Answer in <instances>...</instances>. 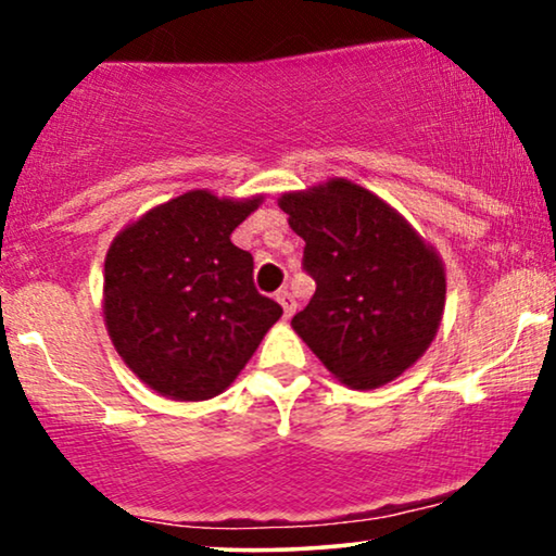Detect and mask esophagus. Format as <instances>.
<instances>
[{"label": "esophagus", "instance_id": "obj_1", "mask_svg": "<svg viewBox=\"0 0 556 556\" xmlns=\"http://www.w3.org/2000/svg\"><path fill=\"white\" fill-rule=\"evenodd\" d=\"M276 299H278V303L280 306H283V314H286V318H291L293 316V311H295V299L291 295V291H278L276 293Z\"/></svg>", "mask_w": 556, "mask_h": 556}]
</instances>
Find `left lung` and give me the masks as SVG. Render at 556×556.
Here are the masks:
<instances>
[{"label":"left lung","mask_w":556,"mask_h":556,"mask_svg":"<svg viewBox=\"0 0 556 556\" xmlns=\"http://www.w3.org/2000/svg\"><path fill=\"white\" fill-rule=\"evenodd\" d=\"M306 240L303 270L316 280L293 331L352 390H375L413 367L435 339L445 268L435 248L369 189L329 179L278 200Z\"/></svg>","instance_id":"left-lung-1"}]
</instances>
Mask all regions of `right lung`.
<instances>
[{
  "mask_svg": "<svg viewBox=\"0 0 556 556\" xmlns=\"http://www.w3.org/2000/svg\"><path fill=\"white\" fill-rule=\"evenodd\" d=\"M263 197L192 189L113 238L103 273L105 329L143 384L179 402L217 397L283 316L257 293L253 255L230 235Z\"/></svg>",
  "mask_w": 556,
  "mask_h": 556,
  "instance_id": "right-lung-1",
  "label": "right lung"
}]
</instances>
